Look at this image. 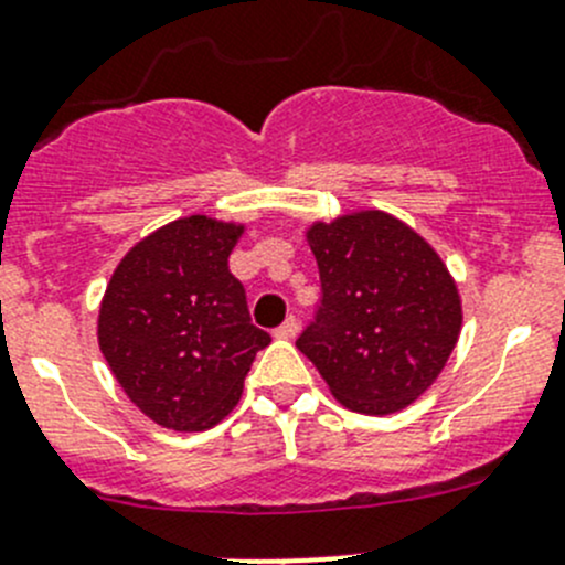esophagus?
Wrapping results in <instances>:
<instances>
[{
	"mask_svg": "<svg viewBox=\"0 0 565 565\" xmlns=\"http://www.w3.org/2000/svg\"><path fill=\"white\" fill-rule=\"evenodd\" d=\"M298 328H300V326H298V317L289 315L287 320H284L281 326L276 328V337H281V339H295V337H298Z\"/></svg>",
	"mask_w": 565,
	"mask_h": 565,
	"instance_id": "34e87169",
	"label": "esophagus"
}]
</instances>
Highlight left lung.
<instances>
[{"label":"left lung","instance_id":"1","mask_svg":"<svg viewBox=\"0 0 565 565\" xmlns=\"http://www.w3.org/2000/svg\"><path fill=\"white\" fill-rule=\"evenodd\" d=\"M322 300L298 337L333 397L394 414L439 377L461 333V295L441 256L386 212H350L306 232Z\"/></svg>","mask_w":565,"mask_h":565}]
</instances>
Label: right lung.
<instances>
[{"instance_id": "right-lung-1", "label": "right lung", "mask_w": 565, "mask_h": 565, "mask_svg": "<svg viewBox=\"0 0 565 565\" xmlns=\"http://www.w3.org/2000/svg\"><path fill=\"white\" fill-rule=\"evenodd\" d=\"M245 226L179 217L115 267L98 309V348L126 397L171 430H206L237 405L270 333L248 315L228 256Z\"/></svg>"}]
</instances>
